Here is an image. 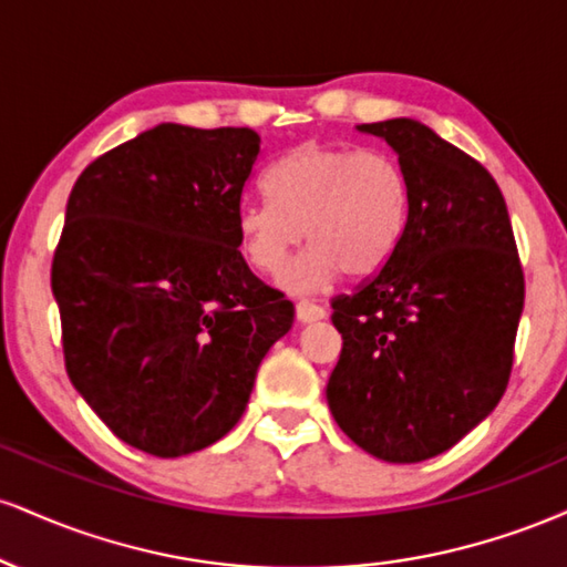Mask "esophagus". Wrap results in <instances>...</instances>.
<instances>
[{
    "label": "esophagus",
    "mask_w": 567,
    "mask_h": 567,
    "mask_svg": "<svg viewBox=\"0 0 567 567\" xmlns=\"http://www.w3.org/2000/svg\"><path fill=\"white\" fill-rule=\"evenodd\" d=\"M296 317H298V322H317V320H322L324 317V309L320 303H315V301H298L296 303Z\"/></svg>",
    "instance_id": "obj_1"
}]
</instances>
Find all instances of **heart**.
Wrapping results in <instances>:
<instances>
[{
	"mask_svg": "<svg viewBox=\"0 0 567 567\" xmlns=\"http://www.w3.org/2000/svg\"><path fill=\"white\" fill-rule=\"evenodd\" d=\"M264 186L269 199L237 207L245 261L275 275L301 237L311 243L282 271V288L315 292L341 271L368 279L392 261L408 224V181L386 152L306 141L269 167Z\"/></svg>",
	"mask_w": 567,
	"mask_h": 567,
	"instance_id": "heart-1",
	"label": "heart"
}]
</instances>
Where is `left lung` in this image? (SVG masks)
<instances>
[{
    "mask_svg": "<svg viewBox=\"0 0 567 567\" xmlns=\"http://www.w3.org/2000/svg\"><path fill=\"white\" fill-rule=\"evenodd\" d=\"M357 130L396 152L408 224L392 261L333 298L343 349L328 405L365 453L419 464L504 396L525 277L504 194L477 159L405 116Z\"/></svg>",
    "mask_w": 567,
    "mask_h": 567,
    "instance_id": "1",
    "label": "left lung"
}]
</instances>
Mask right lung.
<instances>
[{"instance_id": "obj_1", "label": "right lung", "mask_w": 567, "mask_h": 567, "mask_svg": "<svg viewBox=\"0 0 567 567\" xmlns=\"http://www.w3.org/2000/svg\"><path fill=\"white\" fill-rule=\"evenodd\" d=\"M250 127L162 125L84 167L53 258L74 389L127 445L202 451L243 419L292 303L239 252Z\"/></svg>"}]
</instances>
